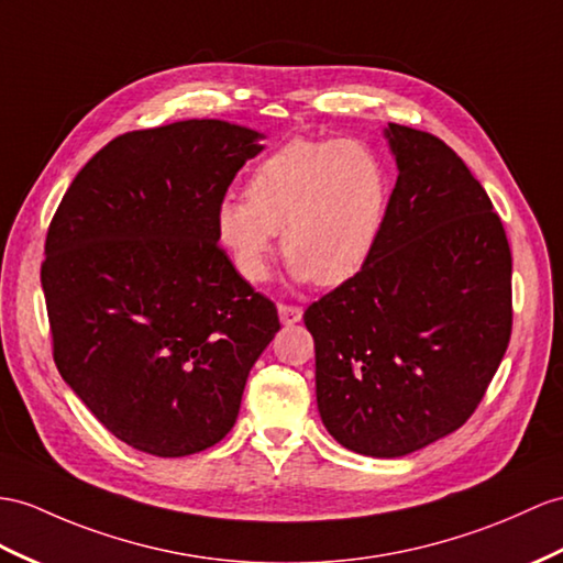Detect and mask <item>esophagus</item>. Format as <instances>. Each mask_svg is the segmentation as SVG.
<instances>
[{
	"instance_id": "1",
	"label": "esophagus",
	"mask_w": 563,
	"mask_h": 563,
	"mask_svg": "<svg viewBox=\"0 0 563 563\" xmlns=\"http://www.w3.org/2000/svg\"><path fill=\"white\" fill-rule=\"evenodd\" d=\"M277 310H279L282 324H296V322L303 320V308H298V306H284V303H279Z\"/></svg>"
}]
</instances>
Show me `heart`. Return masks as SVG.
Returning a JSON list of instances; mask_svg holds the SVG:
<instances>
[{
  "label": "heart",
  "mask_w": 563,
  "mask_h": 563,
  "mask_svg": "<svg viewBox=\"0 0 563 563\" xmlns=\"http://www.w3.org/2000/svg\"><path fill=\"white\" fill-rule=\"evenodd\" d=\"M387 164L361 141L296 139L253 169L243 198L217 205L214 231L245 282L269 277L274 236L296 282L339 286L373 257L387 224Z\"/></svg>",
  "instance_id": "obj_1"
}]
</instances>
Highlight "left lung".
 Instances as JSON below:
<instances>
[{
	"label": "left lung",
	"mask_w": 563,
	"mask_h": 563,
	"mask_svg": "<svg viewBox=\"0 0 563 563\" xmlns=\"http://www.w3.org/2000/svg\"><path fill=\"white\" fill-rule=\"evenodd\" d=\"M385 139L399 178L377 249L303 320L327 432L396 459L459 430L483 401L511 336V251L454 150L399 123Z\"/></svg>",
	"instance_id": "obj_1"
}]
</instances>
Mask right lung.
<instances>
[{"mask_svg": "<svg viewBox=\"0 0 563 563\" xmlns=\"http://www.w3.org/2000/svg\"><path fill=\"white\" fill-rule=\"evenodd\" d=\"M265 135L219 119L123 133L68 186L40 272L59 375L129 446L176 459L234 428L277 308L217 245Z\"/></svg>", "mask_w": 563, "mask_h": 563, "instance_id": "add662e5", "label": "right lung"}]
</instances>
